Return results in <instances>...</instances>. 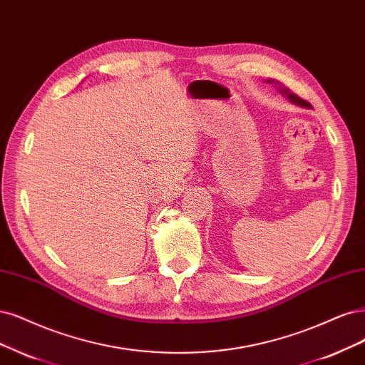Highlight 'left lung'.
<instances>
[{"instance_id": "8db88e82", "label": "left lung", "mask_w": 365, "mask_h": 365, "mask_svg": "<svg viewBox=\"0 0 365 365\" xmlns=\"http://www.w3.org/2000/svg\"><path fill=\"white\" fill-rule=\"evenodd\" d=\"M269 81H270V80H269ZM270 83H273V81H270ZM281 92H284V93L287 95V98L290 99V101H292L293 104H297V106H300V107H309L307 101H304V99H300L297 95L292 93L290 91H287V89H281Z\"/></svg>"}]
</instances>
